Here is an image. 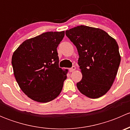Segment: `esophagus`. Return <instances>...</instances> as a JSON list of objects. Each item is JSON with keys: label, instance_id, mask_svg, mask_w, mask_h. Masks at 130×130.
Wrapping results in <instances>:
<instances>
[{"label": "esophagus", "instance_id": "obj_1", "mask_svg": "<svg viewBox=\"0 0 130 130\" xmlns=\"http://www.w3.org/2000/svg\"><path fill=\"white\" fill-rule=\"evenodd\" d=\"M75 69H76V68H75V67H72V68H70V69H69V71L70 72H73V71H74V70H75Z\"/></svg>", "mask_w": 130, "mask_h": 130}]
</instances>
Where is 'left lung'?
<instances>
[{"instance_id":"obj_1","label":"left lung","mask_w":130,"mask_h":130,"mask_svg":"<svg viewBox=\"0 0 130 130\" xmlns=\"http://www.w3.org/2000/svg\"><path fill=\"white\" fill-rule=\"evenodd\" d=\"M77 49L82 78L77 83L86 96L97 99L111 89L121 61L116 41L104 30L78 26L65 31Z\"/></svg>"}]
</instances>
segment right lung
I'll use <instances>...</instances> for the list:
<instances>
[{
	"label": "right lung",
	"instance_id": "1",
	"mask_svg": "<svg viewBox=\"0 0 130 130\" xmlns=\"http://www.w3.org/2000/svg\"><path fill=\"white\" fill-rule=\"evenodd\" d=\"M65 31L46 32L27 39L14 51L12 65L22 91L38 103H48L62 90L68 70L59 68L57 47Z\"/></svg>",
	"mask_w": 130,
	"mask_h": 130
}]
</instances>
